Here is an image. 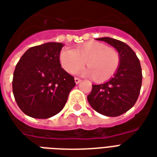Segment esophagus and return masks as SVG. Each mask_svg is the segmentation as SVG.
<instances>
[{
  "mask_svg": "<svg viewBox=\"0 0 157 157\" xmlns=\"http://www.w3.org/2000/svg\"><path fill=\"white\" fill-rule=\"evenodd\" d=\"M75 82L76 84H78V83H79V82H81V79H80V78H75Z\"/></svg>",
  "mask_w": 157,
  "mask_h": 157,
  "instance_id": "esophagus-1",
  "label": "esophagus"
}]
</instances>
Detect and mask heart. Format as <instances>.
Here are the masks:
<instances>
[{
	"instance_id": "obj_1",
	"label": "heart",
	"mask_w": 157,
	"mask_h": 157,
	"mask_svg": "<svg viewBox=\"0 0 157 157\" xmlns=\"http://www.w3.org/2000/svg\"><path fill=\"white\" fill-rule=\"evenodd\" d=\"M62 67L72 74L85 64L87 69L77 70L76 74L93 76L98 82H104L114 75L120 65V56L115 50L101 42H87L77 50L65 47L59 53Z\"/></svg>"
}]
</instances>
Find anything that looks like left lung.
<instances>
[{
  "label": "left lung",
  "mask_w": 157,
  "mask_h": 157,
  "mask_svg": "<svg viewBox=\"0 0 157 157\" xmlns=\"http://www.w3.org/2000/svg\"><path fill=\"white\" fill-rule=\"evenodd\" d=\"M97 40L115 47L120 56V65L107 82L92 84L87 101L97 112L115 117L130 110L138 100L143 78L140 61L132 48L120 40L107 37Z\"/></svg>",
  "instance_id": "left-lung-1"
}]
</instances>
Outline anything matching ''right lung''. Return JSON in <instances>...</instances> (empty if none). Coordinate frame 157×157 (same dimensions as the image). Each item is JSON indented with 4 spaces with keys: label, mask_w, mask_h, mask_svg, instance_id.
Returning <instances> with one entry per match:
<instances>
[{
    "label": "right lung",
    "mask_w": 157,
    "mask_h": 157,
    "mask_svg": "<svg viewBox=\"0 0 157 157\" xmlns=\"http://www.w3.org/2000/svg\"><path fill=\"white\" fill-rule=\"evenodd\" d=\"M63 47L61 42H47L30 47L17 63L12 82L13 93L25 115L47 119L65 106L75 82L59 63Z\"/></svg>",
    "instance_id": "obj_1"
}]
</instances>
